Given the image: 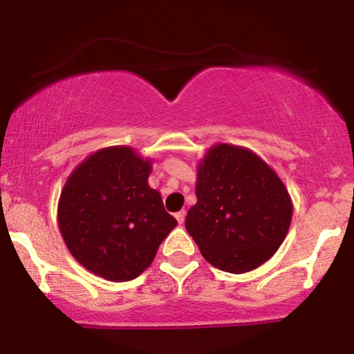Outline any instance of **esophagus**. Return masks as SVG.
I'll list each match as a JSON object with an SVG mask.
<instances>
[{
	"label": "esophagus",
	"instance_id": "esophagus-1",
	"mask_svg": "<svg viewBox=\"0 0 354 354\" xmlns=\"http://www.w3.org/2000/svg\"><path fill=\"white\" fill-rule=\"evenodd\" d=\"M174 218L178 219V223H180V225H183V223H185V218H186V211L185 209L178 211V213L174 214Z\"/></svg>",
	"mask_w": 354,
	"mask_h": 354
}]
</instances>
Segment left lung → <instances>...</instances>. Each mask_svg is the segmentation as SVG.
Wrapping results in <instances>:
<instances>
[{
    "label": "left lung",
    "instance_id": "8db88e82",
    "mask_svg": "<svg viewBox=\"0 0 354 354\" xmlns=\"http://www.w3.org/2000/svg\"><path fill=\"white\" fill-rule=\"evenodd\" d=\"M186 231L203 258L228 273L261 266L286 238L293 203L281 178L243 146H211L198 165Z\"/></svg>",
    "mask_w": 354,
    "mask_h": 354
}]
</instances>
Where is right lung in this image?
Instances as JSON below:
<instances>
[{
  "label": "right lung",
  "mask_w": 354,
  "mask_h": 354,
  "mask_svg": "<svg viewBox=\"0 0 354 354\" xmlns=\"http://www.w3.org/2000/svg\"><path fill=\"white\" fill-rule=\"evenodd\" d=\"M151 169L131 146H109L76 166L61 189V236L80 265L108 281L138 278L178 225L148 185Z\"/></svg>",
  "instance_id": "add662e5"
}]
</instances>
